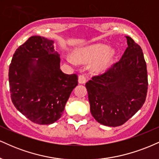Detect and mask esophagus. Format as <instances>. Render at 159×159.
Masks as SVG:
<instances>
[{
    "label": "esophagus",
    "mask_w": 159,
    "mask_h": 159,
    "mask_svg": "<svg viewBox=\"0 0 159 159\" xmlns=\"http://www.w3.org/2000/svg\"><path fill=\"white\" fill-rule=\"evenodd\" d=\"M78 82H79L80 84H84L86 82V78L84 75H80L78 77Z\"/></svg>",
    "instance_id": "34e87169"
}]
</instances>
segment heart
I'll return each mask as SVG.
<instances>
[{
  "mask_svg": "<svg viewBox=\"0 0 159 159\" xmlns=\"http://www.w3.org/2000/svg\"><path fill=\"white\" fill-rule=\"evenodd\" d=\"M74 55L80 62H91V69L93 72L100 74L107 70L114 63L117 55L116 50L110 48L105 44H94L82 47L74 51ZM65 59L71 65H76L77 61L71 55H67Z\"/></svg>",
  "mask_w": 159,
  "mask_h": 159,
  "instance_id": "1",
  "label": "heart"
}]
</instances>
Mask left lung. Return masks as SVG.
Returning a JSON list of instances; mask_svg holds the SVG:
<instances>
[{"instance_id":"left-lung-1","label":"left lung","mask_w":159,"mask_h":159,"mask_svg":"<svg viewBox=\"0 0 159 159\" xmlns=\"http://www.w3.org/2000/svg\"><path fill=\"white\" fill-rule=\"evenodd\" d=\"M120 61L85 84L92 116L100 124L121 126L142 107L148 80L142 49L129 36Z\"/></svg>"}]
</instances>
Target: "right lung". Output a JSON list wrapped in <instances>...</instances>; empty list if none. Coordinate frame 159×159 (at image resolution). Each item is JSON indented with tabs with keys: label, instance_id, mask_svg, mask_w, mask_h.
I'll return each instance as SVG.
<instances>
[{
	"label": "right lung",
	"instance_id": "right-lung-1",
	"mask_svg": "<svg viewBox=\"0 0 159 159\" xmlns=\"http://www.w3.org/2000/svg\"><path fill=\"white\" fill-rule=\"evenodd\" d=\"M54 41L33 35L15 52L9 69L11 99L15 107L32 122L48 125L60 118L76 74L60 69Z\"/></svg>",
	"mask_w": 159,
	"mask_h": 159
}]
</instances>
